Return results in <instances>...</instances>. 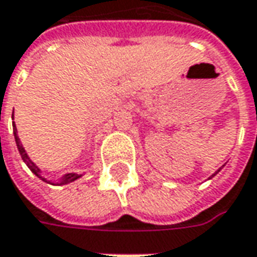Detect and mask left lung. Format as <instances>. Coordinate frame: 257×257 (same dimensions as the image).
<instances>
[{
  "mask_svg": "<svg viewBox=\"0 0 257 257\" xmlns=\"http://www.w3.org/2000/svg\"><path fill=\"white\" fill-rule=\"evenodd\" d=\"M220 170H222V167H220V169H219V170H217V172L214 173V174H213V176H216V174H217V173L220 172ZM213 176H212V177H213ZM212 177H209V179H212Z\"/></svg>",
  "mask_w": 257,
  "mask_h": 257,
  "instance_id": "1",
  "label": "left lung"
}]
</instances>
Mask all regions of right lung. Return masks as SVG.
<instances>
[{"mask_svg":"<svg viewBox=\"0 0 257 257\" xmlns=\"http://www.w3.org/2000/svg\"><path fill=\"white\" fill-rule=\"evenodd\" d=\"M13 127H14V137H15V143H17V147H18V152L21 154V157H23V160H24V163L28 166V169L31 170V172L34 173L35 176L38 177V179H41L43 182L45 183H50V184H57V186H63V184H68V183L75 182L77 179H80L81 177V174H77V173H67L64 176H61L60 179H58V182H51V180H48V179H45L44 176H41V169L37 166V164L30 159V156L27 154L25 152V149L23 147V144L20 142V137H18V134H17V127H15V123L13 124Z\"/></svg>","mask_w":257,"mask_h":257,"instance_id":"right-lung-1","label":"right lung"}]
</instances>
